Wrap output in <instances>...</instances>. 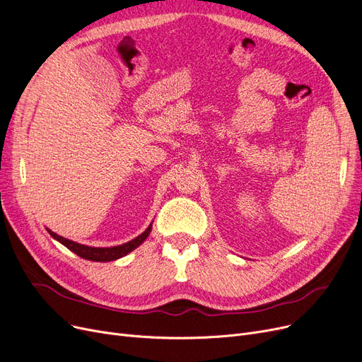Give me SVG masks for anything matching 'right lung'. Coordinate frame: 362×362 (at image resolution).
I'll return each mask as SVG.
<instances>
[{"instance_id":"obj_1","label":"right lung","mask_w":362,"mask_h":362,"mask_svg":"<svg viewBox=\"0 0 362 362\" xmlns=\"http://www.w3.org/2000/svg\"><path fill=\"white\" fill-rule=\"evenodd\" d=\"M151 228H152V225H149L146 231L141 233L134 240H131V242L124 243V245L115 246V247H90V246H84V245H78V243H75V242H71V240H68V238H63V237L57 235L56 233L49 231V229H48V233L51 234V237L56 238L57 242H60L62 245L66 246L69 250H72L74 254H76L78 257H81L84 259H90V261L105 262V261H113V259H117V258H122L127 254H129L131 250L136 249L137 246H140L141 243L145 242L146 237L149 235Z\"/></svg>"}]
</instances>
